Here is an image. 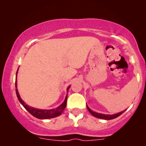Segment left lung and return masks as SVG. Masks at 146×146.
I'll list each match as a JSON object with an SVG mask.
<instances>
[{
	"mask_svg": "<svg viewBox=\"0 0 146 146\" xmlns=\"http://www.w3.org/2000/svg\"><path fill=\"white\" fill-rule=\"evenodd\" d=\"M87 109L88 110V111L90 112L91 115H93V116L95 117H98V118L102 119H106V120H110V119H113L117 118V117H119V115H121L123 112L125 111V110H123V111L120 112V113H118L117 114H114V115H105V114H101V113H95V112H93V110L90 109L89 107L87 106Z\"/></svg>",
	"mask_w": 146,
	"mask_h": 146,
	"instance_id": "1",
	"label": "left lung"
}]
</instances>
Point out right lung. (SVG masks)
<instances>
[{"instance_id": "obj_1", "label": "right lung", "mask_w": 146, "mask_h": 146, "mask_svg": "<svg viewBox=\"0 0 146 146\" xmlns=\"http://www.w3.org/2000/svg\"><path fill=\"white\" fill-rule=\"evenodd\" d=\"M18 68L16 72V95H17V98L19 100V102H21L22 105L24 106V108L27 110L29 113L32 115L33 117H36L38 119H51L53 118V117H56L59 116L62 114V113L64 111V110L65 109L66 106V102H67V95L66 96L64 101L61 105H60L58 108H54V109H51V110H42V109H38V108H32V107L29 106L28 105H27L23 101L21 96L19 95L18 93V89H17V73H18ZM70 86H68L67 88V91L69 89Z\"/></svg>"}]
</instances>
